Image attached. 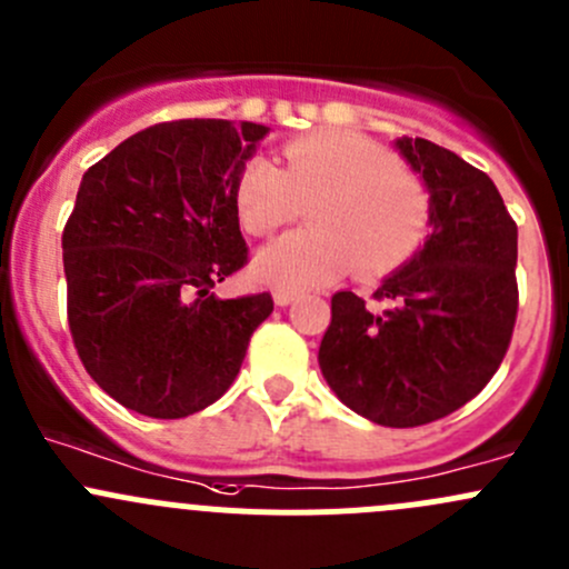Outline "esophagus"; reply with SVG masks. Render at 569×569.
<instances>
[{
	"label": "esophagus",
	"mask_w": 569,
	"mask_h": 569,
	"mask_svg": "<svg viewBox=\"0 0 569 569\" xmlns=\"http://www.w3.org/2000/svg\"><path fill=\"white\" fill-rule=\"evenodd\" d=\"M272 297H274V306H291V302L297 300V297H300V291H295V289H283V286H280V289H274L272 291Z\"/></svg>",
	"instance_id": "1"
}]
</instances>
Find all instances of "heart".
Segmentation results:
<instances>
[{
	"instance_id": "b5f03b06",
	"label": "heart",
	"mask_w": 569,
	"mask_h": 569,
	"mask_svg": "<svg viewBox=\"0 0 569 569\" xmlns=\"http://www.w3.org/2000/svg\"><path fill=\"white\" fill-rule=\"evenodd\" d=\"M244 231L269 237L308 206L313 228L269 244L256 272L283 289H308L349 272L382 274L423 242L432 200L412 170L380 142L349 131H319L283 146V170L250 159L233 183Z\"/></svg>"
}]
</instances>
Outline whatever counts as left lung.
Returning <instances> with one entry per match:
<instances>
[{"instance_id":"obj_1","label":"left lung","mask_w":569,"mask_h":569,"mask_svg":"<svg viewBox=\"0 0 569 569\" xmlns=\"http://www.w3.org/2000/svg\"><path fill=\"white\" fill-rule=\"evenodd\" d=\"M432 200V233L382 280L375 306L332 295L319 369L338 399L382 427H421L473 399L518 319V226L490 176L455 151L396 140Z\"/></svg>"}]
</instances>
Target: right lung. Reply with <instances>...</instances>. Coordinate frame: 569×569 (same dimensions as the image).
I'll return each mask as SVG.
<instances>
[{
	"label": "right lung",
	"instance_id": "1",
	"mask_svg": "<svg viewBox=\"0 0 569 569\" xmlns=\"http://www.w3.org/2000/svg\"><path fill=\"white\" fill-rule=\"evenodd\" d=\"M267 134L248 120L157 123L82 176L62 231L68 327L96 386L129 410L214 405L272 313L267 291H211L248 263L233 183Z\"/></svg>",
	"mask_w": 569,
	"mask_h": 569
}]
</instances>
